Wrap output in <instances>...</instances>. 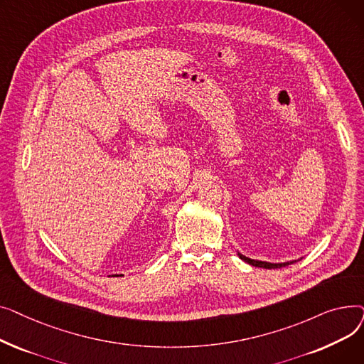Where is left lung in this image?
Here are the masks:
<instances>
[{"instance_id":"1","label":"left lung","mask_w":364,"mask_h":364,"mask_svg":"<svg viewBox=\"0 0 364 364\" xmlns=\"http://www.w3.org/2000/svg\"><path fill=\"white\" fill-rule=\"evenodd\" d=\"M239 258L243 259L245 262H247L250 265H254V267H259V269H282V267H286V265H291L299 259H302V257L299 259H292V261H284V262H269V261H259V259H252V258H247L245 255H242L240 252H237Z\"/></svg>"}]
</instances>
